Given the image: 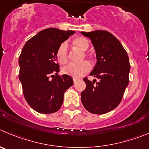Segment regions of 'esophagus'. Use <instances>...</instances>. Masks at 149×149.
<instances>
[{"label":"esophagus","instance_id":"esophagus-1","mask_svg":"<svg viewBox=\"0 0 149 149\" xmlns=\"http://www.w3.org/2000/svg\"><path fill=\"white\" fill-rule=\"evenodd\" d=\"M78 80H79V79H77V78H73V81H74V82H76Z\"/></svg>","mask_w":149,"mask_h":149}]
</instances>
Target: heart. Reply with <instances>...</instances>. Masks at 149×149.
<instances>
[{"instance_id":"heart-1","label":"heart","mask_w":149,"mask_h":149,"mask_svg":"<svg viewBox=\"0 0 149 149\" xmlns=\"http://www.w3.org/2000/svg\"><path fill=\"white\" fill-rule=\"evenodd\" d=\"M73 45L79 49L81 51L84 52L89 48L90 43L86 38L84 37H78L72 41ZM84 56L88 57V55L84 53ZM56 58L57 61L61 65H65L68 62V45L65 43H62L56 51ZM91 65L88 61H83V62L75 65V64H70L67 66L62 68V72L64 74L68 75L74 78H79L84 76L91 70Z\"/></svg>"}]
</instances>
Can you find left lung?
Returning a JSON list of instances; mask_svg holds the SVG:
<instances>
[{"mask_svg": "<svg viewBox=\"0 0 149 149\" xmlns=\"http://www.w3.org/2000/svg\"><path fill=\"white\" fill-rule=\"evenodd\" d=\"M91 40L96 52V63L91 76L95 83L84 78L86 88L81 101L87 111L103 114L119 105L129 81L130 63L127 52L120 41L105 30L81 32Z\"/></svg>", "mask_w": 149, "mask_h": 149, "instance_id": "obj_1", "label": "left lung"}]
</instances>
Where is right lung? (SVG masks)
I'll return each mask as SVG.
<instances>
[{
  "mask_svg": "<svg viewBox=\"0 0 149 149\" xmlns=\"http://www.w3.org/2000/svg\"><path fill=\"white\" fill-rule=\"evenodd\" d=\"M75 31L47 28L28 40L19 56V79L25 100L40 113H55L60 109L64 93L73 84V78L60 76L56 51ZM51 75L53 80L49 79Z\"/></svg>",
  "mask_w": 149,
  "mask_h": 149,
  "instance_id": "right-lung-1",
  "label": "right lung"
}]
</instances>
